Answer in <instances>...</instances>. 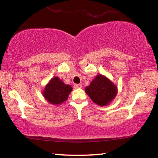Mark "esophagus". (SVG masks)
Segmentation results:
<instances>
[{"mask_svg": "<svg viewBox=\"0 0 158 158\" xmlns=\"http://www.w3.org/2000/svg\"><path fill=\"white\" fill-rule=\"evenodd\" d=\"M74 87L75 88V89H79V88L82 87V85L80 84H74Z\"/></svg>", "mask_w": 158, "mask_h": 158, "instance_id": "34e87169", "label": "esophagus"}]
</instances>
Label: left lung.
<instances>
[{"instance_id": "8db88e82", "label": "left lung", "mask_w": 158, "mask_h": 158, "mask_svg": "<svg viewBox=\"0 0 158 158\" xmlns=\"http://www.w3.org/2000/svg\"><path fill=\"white\" fill-rule=\"evenodd\" d=\"M85 93L95 103L100 106L107 105L114 100L117 93V89L113 83L103 75H97L85 88Z\"/></svg>"}]
</instances>
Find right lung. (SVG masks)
<instances>
[{"label": "right lung", "mask_w": 158, "mask_h": 158, "mask_svg": "<svg viewBox=\"0 0 158 158\" xmlns=\"http://www.w3.org/2000/svg\"><path fill=\"white\" fill-rule=\"evenodd\" d=\"M72 90L70 85L64 84L58 77H53L45 87L43 95L51 104L59 105L67 100Z\"/></svg>", "instance_id": "add662e5"}]
</instances>
